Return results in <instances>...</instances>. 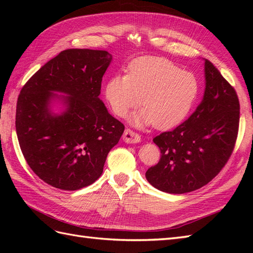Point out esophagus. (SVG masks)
<instances>
[{"mask_svg":"<svg viewBox=\"0 0 253 253\" xmlns=\"http://www.w3.org/2000/svg\"><path fill=\"white\" fill-rule=\"evenodd\" d=\"M123 139L124 141L127 143H138L141 141L140 136H139L137 132L129 129V128H127V129H125V131H124Z\"/></svg>","mask_w":253,"mask_h":253,"instance_id":"34e87169","label":"esophagus"}]
</instances>
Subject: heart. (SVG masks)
Here are the masks:
<instances>
[{"mask_svg": "<svg viewBox=\"0 0 253 253\" xmlns=\"http://www.w3.org/2000/svg\"><path fill=\"white\" fill-rule=\"evenodd\" d=\"M198 78L163 57L143 56L132 61L128 74L115 75L105 85V98L113 113L125 117L140 103L131 117L137 127L152 125L169 129L189 114L198 98ZM142 101H140V98Z\"/></svg>", "mask_w": 253, "mask_h": 253, "instance_id": "1", "label": "heart"}]
</instances>
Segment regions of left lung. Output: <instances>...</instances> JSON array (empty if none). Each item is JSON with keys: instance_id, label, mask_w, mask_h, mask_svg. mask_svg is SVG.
Listing matches in <instances>:
<instances>
[{"instance_id": "8db88e82", "label": "left lung", "mask_w": 253, "mask_h": 253, "mask_svg": "<svg viewBox=\"0 0 253 253\" xmlns=\"http://www.w3.org/2000/svg\"><path fill=\"white\" fill-rule=\"evenodd\" d=\"M206 90L196 111L174 130L153 139L159 163L146 173L157 189L186 193L207 185L227 163L238 135L237 93L213 64L204 60Z\"/></svg>"}]
</instances>
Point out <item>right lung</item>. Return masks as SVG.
Here are the masks:
<instances>
[{
  "mask_svg": "<svg viewBox=\"0 0 253 253\" xmlns=\"http://www.w3.org/2000/svg\"><path fill=\"white\" fill-rule=\"evenodd\" d=\"M111 61L103 50L62 51L21 89L15 122L18 142L30 169L46 184L62 190L93 184L120 141L125 126L99 98ZM55 99L66 105L61 115L50 110Z\"/></svg>",
  "mask_w": 253,
  "mask_h": 253,
  "instance_id": "right-lung-1",
  "label": "right lung"
}]
</instances>
